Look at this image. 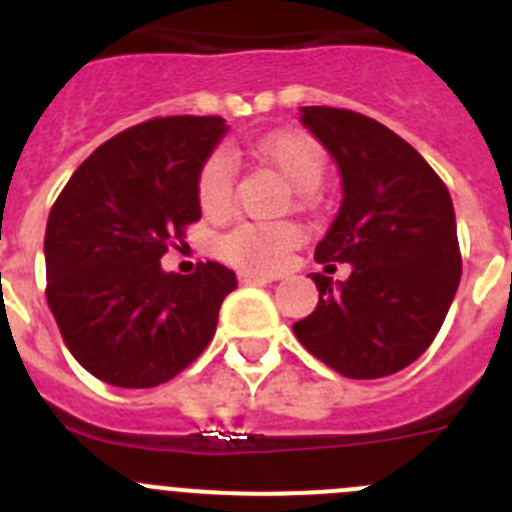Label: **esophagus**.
<instances>
[{"label": "esophagus", "instance_id": "34e87169", "mask_svg": "<svg viewBox=\"0 0 512 512\" xmlns=\"http://www.w3.org/2000/svg\"><path fill=\"white\" fill-rule=\"evenodd\" d=\"M241 284H269L277 277H266V274H256V271H241Z\"/></svg>", "mask_w": 512, "mask_h": 512}]
</instances>
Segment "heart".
<instances>
[{"label": "heart", "instance_id": "obj_1", "mask_svg": "<svg viewBox=\"0 0 512 512\" xmlns=\"http://www.w3.org/2000/svg\"><path fill=\"white\" fill-rule=\"evenodd\" d=\"M259 161L277 171L297 192L320 182L325 169L323 148L305 133L284 130L253 143ZM233 161L228 153H212L197 176V200L205 215H223L233 202ZM300 228L292 223H241L220 241V256L248 271L274 274L284 266L292 248L300 246Z\"/></svg>", "mask_w": 512, "mask_h": 512}]
</instances>
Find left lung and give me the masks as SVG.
<instances>
[{
    "label": "left lung",
    "instance_id": "1",
    "mask_svg": "<svg viewBox=\"0 0 512 512\" xmlns=\"http://www.w3.org/2000/svg\"><path fill=\"white\" fill-rule=\"evenodd\" d=\"M300 120L336 158L343 184L315 261L351 264V274L336 284L312 274L318 307L295 336L343 377H390L431 346L459 287L451 194L408 140L372 117L302 107Z\"/></svg>",
    "mask_w": 512,
    "mask_h": 512
}]
</instances>
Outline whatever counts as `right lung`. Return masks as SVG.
I'll return each mask as SVG.
<instances>
[{
    "instance_id": "1",
    "label": "right lung",
    "mask_w": 512,
    "mask_h": 512,
    "mask_svg": "<svg viewBox=\"0 0 512 512\" xmlns=\"http://www.w3.org/2000/svg\"><path fill=\"white\" fill-rule=\"evenodd\" d=\"M228 133L223 117H153L74 171L45 228L48 307L89 374L146 390L212 341L235 274L217 261L182 277L161 256L202 217L197 176Z\"/></svg>"
}]
</instances>
